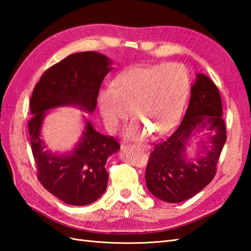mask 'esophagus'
<instances>
[{"label":"esophagus","instance_id":"34e87169","mask_svg":"<svg viewBox=\"0 0 251 251\" xmlns=\"http://www.w3.org/2000/svg\"><path fill=\"white\" fill-rule=\"evenodd\" d=\"M137 148L141 151H148L149 150V146H147V144H138Z\"/></svg>","mask_w":251,"mask_h":251}]
</instances>
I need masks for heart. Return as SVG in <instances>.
I'll return each instance as SVG.
<instances>
[{"label": "heart", "instance_id": "1", "mask_svg": "<svg viewBox=\"0 0 251 251\" xmlns=\"http://www.w3.org/2000/svg\"><path fill=\"white\" fill-rule=\"evenodd\" d=\"M189 89V76L180 64L135 66L114 81V89L100 96L101 115L110 131H115L132 110L135 117L126 136L142 139L148 131L159 136L177 124Z\"/></svg>", "mask_w": 251, "mask_h": 251}]
</instances>
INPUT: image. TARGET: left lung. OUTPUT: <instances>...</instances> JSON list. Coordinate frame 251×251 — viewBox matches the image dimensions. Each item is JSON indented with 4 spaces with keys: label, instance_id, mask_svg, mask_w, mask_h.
Returning <instances> with one entry per match:
<instances>
[{
    "label": "left lung",
    "instance_id": "8db88e82",
    "mask_svg": "<svg viewBox=\"0 0 251 251\" xmlns=\"http://www.w3.org/2000/svg\"><path fill=\"white\" fill-rule=\"evenodd\" d=\"M222 100L217 86L199 73L191 90V100L180 125L166 139L155 143L146 170L149 191L158 199L179 203L192 198L209 184L217 173V163L226 141L222 118ZM207 129L211 146L195 159L185 157V146L194 130ZM204 151L203 152L202 151Z\"/></svg>",
    "mask_w": 251,
    "mask_h": 251
}]
</instances>
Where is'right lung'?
<instances>
[{"instance_id": "obj_1", "label": "right lung", "mask_w": 251, "mask_h": 251, "mask_svg": "<svg viewBox=\"0 0 251 251\" xmlns=\"http://www.w3.org/2000/svg\"><path fill=\"white\" fill-rule=\"evenodd\" d=\"M100 53H74L44 72L31 100L28 123L36 176L41 184L63 202L81 206L96 201L108 185L104 165L120 144L112 136L100 134L87 120L85 132L71 154L57 156L44 151L41 128L46 111L75 104L92 113L100 85L112 68Z\"/></svg>"}]
</instances>
